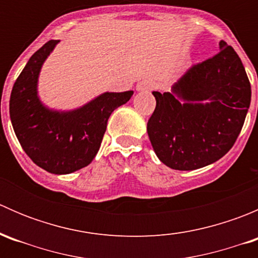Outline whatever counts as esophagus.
<instances>
[{"mask_svg": "<svg viewBox=\"0 0 258 258\" xmlns=\"http://www.w3.org/2000/svg\"><path fill=\"white\" fill-rule=\"evenodd\" d=\"M155 88V82L151 80H142L137 83L136 90L139 92H147V91H151Z\"/></svg>", "mask_w": 258, "mask_h": 258, "instance_id": "34e87169", "label": "esophagus"}]
</instances>
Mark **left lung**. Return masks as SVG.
Listing matches in <instances>:
<instances>
[{
  "label": "left lung",
  "mask_w": 258,
  "mask_h": 258,
  "mask_svg": "<svg viewBox=\"0 0 258 258\" xmlns=\"http://www.w3.org/2000/svg\"><path fill=\"white\" fill-rule=\"evenodd\" d=\"M147 134L162 163L179 171L205 167L232 148L251 102L241 58L225 41L220 52L194 64L171 92L153 91Z\"/></svg>",
  "instance_id": "left-lung-1"
}]
</instances>
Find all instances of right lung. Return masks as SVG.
Returning a JSON list of instances; mask_svg holds the SVG:
<instances>
[{
    "label": "right lung",
    "mask_w": 258,
    "mask_h": 258,
    "mask_svg": "<svg viewBox=\"0 0 258 258\" xmlns=\"http://www.w3.org/2000/svg\"><path fill=\"white\" fill-rule=\"evenodd\" d=\"M58 40H51L31 56L10 97V117L26 155L54 175H66L92 162L100 150L111 113L134 95L105 92L72 111L49 110L41 102L37 82L41 67Z\"/></svg>",
    "instance_id": "add662e5"
}]
</instances>
